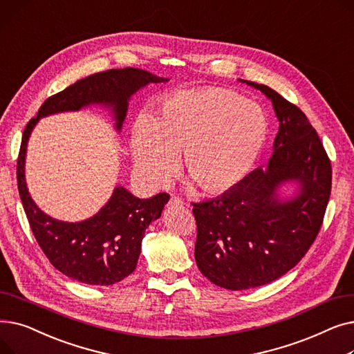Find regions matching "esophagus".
<instances>
[{"label":"esophagus","mask_w":354,"mask_h":354,"mask_svg":"<svg viewBox=\"0 0 354 354\" xmlns=\"http://www.w3.org/2000/svg\"><path fill=\"white\" fill-rule=\"evenodd\" d=\"M171 203H174V205H182L183 201H182L179 196L172 195V196H171Z\"/></svg>","instance_id":"esophagus-1"}]
</instances>
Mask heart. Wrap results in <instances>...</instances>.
<instances>
[{
	"mask_svg": "<svg viewBox=\"0 0 354 354\" xmlns=\"http://www.w3.org/2000/svg\"><path fill=\"white\" fill-rule=\"evenodd\" d=\"M267 138L261 107L232 90L208 87L162 99L152 119L136 120L130 151L139 176L153 188L169 182L182 153L185 171L198 187L218 194L251 172Z\"/></svg>",
	"mask_w": 354,
	"mask_h": 354,
	"instance_id": "obj_1",
	"label": "heart"
}]
</instances>
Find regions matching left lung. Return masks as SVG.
Segmentation results:
<instances>
[{"instance_id": "8db88e82", "label": "left lung", "mask_w": 354, "mask_h": 354, "mask_svg": "<svg viewBox=\"0 0 354 354\" xmlns=\"http://www.w3.org/2000/svg\"><path fill=\"white\" fill-rule=\"evenodd\" d=\"M272 102L280 127L267 167H257L225 194L192 203L195 261L228 290L268 284L299 264L317 236L331 192V163L307 116L268 86L245 82ZM299 183L290 200L276 189Z\"/></svg>"}]
</instances>
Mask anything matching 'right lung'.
Wrapping results in <instances>:
<instances>
[{"label":"right lung","instance_id":"1","mask_svg":"<svg viewBox=\"0 0 354 354\" xmlns=\"http://www.w3.org/2000/svg\"><path fill=\"white\" fill-rule=\"evenodd\" d=\"M142 68H111L95 73L48 97L23 133L17 162L18 192L31 231L48 261L73 280L90 286H111L136 268L145 231L169 201L166 192L140 199L116 187L106 205L88 219L64 222L44 214L31 199L26 183V152L30 135L41 118L80 110L90 104L110 107L120 132L130 96L149 83H163Z\"/></svg>","mask_w":354,"mask_h":354}]
</instances>
